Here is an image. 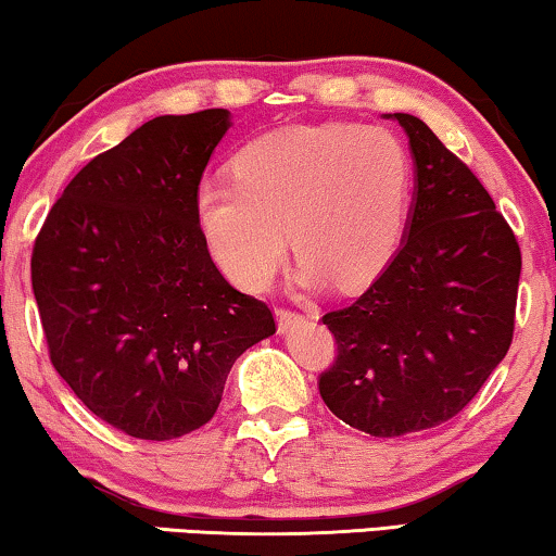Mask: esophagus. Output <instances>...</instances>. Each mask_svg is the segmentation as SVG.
<instances>
[{
  "label": "esophagus",
  "instance_id": "obj_1",
  "mask_svg": "<svg viewBox=\"0 0 556 556\" xmlns=\"http://www.w3.org/2000/svg\"><path fill=\"white\" fill-rule=\"evenodd\" d=\"M276 320H278V333H288V331H291V328H295L298 324H303V316H301V313H295V311L280 308V311L276 313Z\"/></svg>",
  "mask_w": 556,
  "mask_h": 556
}]
</instances>
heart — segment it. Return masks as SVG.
<instances>
[{"mask_svg":"<svg viewBox=\"0 0 556 556\" xmlns=\"http://www.w3.org/2000/svg\"><path fill=\"white\" fill-rule=\"evenodd\" d=\"M408 188L406 152L378 127L298 125L253 140L232 180H200L195 223L228 276L265 291L288 253L308 286L368 283L396 251Z\"/></svg>","mask_w":556,"mask_h":556,"instance_id":"1","label":"heart"}]
</instances>
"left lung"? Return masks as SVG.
Returning a JSON list of instances; mask_svg holds the SVG:
<instances>
[{
    "instance_id": "obj_1",
    "label": "left lung",
    "mask_w": 556,
    "mask_h": 556,
    "mask_svg": "<svg viewBox=\"0 0 556 556\" xmlns=\"http://www.w3.org/2000/svg\"><path fill=\"white\" fill-rule=\"evenodd\" d=\"M383 117L408 138L412 211L371 288L324 316L338 356L318 389L341 421L393 439L448 421L502 364L521 253L484 185L429 125L406 112Z\"/></svg>"
}]
</instances>
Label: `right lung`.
Masks as SVG:
<instances>
[{"mask_svg":"<svg viewBox=\"0 0 556 556\" xmlns=\"http://www.w3.org/2000/svg\"><path fill=\"white\" fill-rule=\"evenodd\" d=\"M228 110L163 115L90 160L47 215L31 291L52 366L94 416L167 441L207 424L240 353L276 333L215 268L195 188Z\"/></svg>","mask_w":556,"mask_h":556,"instance_id":"right-lung-1","label":"right lung"}]
</instances>
